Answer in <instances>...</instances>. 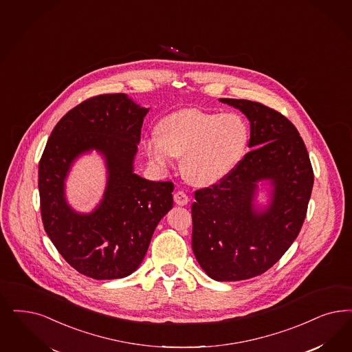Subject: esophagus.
I'll list each match as a JSON object with an SVG mask.
<instances>
[{
    "mask_svg": "<svg viewBox=\"0 0 352 352\" xmlns=\"http://www.w3.org/2000/svg\"><path fill=\"white\" fill-rule=\"evenodd\" d=\"M174 201H175L178 206H187L188 201H190V197H188V195L186 194V192H183V191H177V192L174 194Z\"/></svg>",
    "mask_w": 352,
    "mask_h": 352,
    "instance_id": "obj_1",
    "label": "esophagus"
}]
</instances>
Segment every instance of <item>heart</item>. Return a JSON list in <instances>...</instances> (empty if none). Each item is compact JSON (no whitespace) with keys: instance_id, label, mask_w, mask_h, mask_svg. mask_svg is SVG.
<instances>
[{"instance_id":"obj_1","label":"heart","mask_w":352,"mask_h":352,"mask_svg":"<svg viewBox=\"0 0 352 352\" xmlns=\"http://www.w3.org/2000/svg\"><path fill=\"white\" fill-rule=\"evenodd\" d=\"M250 140L247 122L236 113L186 109L171 113L158 124V136L146 139V155L160 168L181 160L184 178L210 186L225 178L242 160Z\"/></svg>"}]
</instances>
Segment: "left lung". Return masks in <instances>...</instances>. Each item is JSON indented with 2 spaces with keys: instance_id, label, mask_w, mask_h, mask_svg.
<instances>
[{
  "instance_id": "left-lung-1",
  "label": "left lung",
  "mask_w": 352,
  "mask_h": 352,
  "mask_svg": "<svg viewBox=\"0 0 352 352\" xmlns=\"http://www.w3.org/2000/svg\"><path fill=\"white\" fill-rule=\"evenodd\" d=\"M245 114L254 148L219 183L195 191L192 250L216 280L265 273L296 239L314 187V169L296 127L277 110L250 100L221 98ZM258 180H270L272 201L257 211Z\"/></svg>"
}]
</instances>
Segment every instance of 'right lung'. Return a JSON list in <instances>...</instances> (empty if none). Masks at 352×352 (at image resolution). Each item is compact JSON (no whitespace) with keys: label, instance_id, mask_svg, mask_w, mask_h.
<instances>
[{"label":"right lung","instance_id":"add662e5","mask_svg":"<svg viewBox=\"0 0 352 352\" xmlns=\"http://www.w3.org/2000/svg\"><path fill=\"white\" fill-rule=\"evenodd\" d=\"M148 109L124 94L91 97L56 124L38 162L44 229L62 257L94 279L123 278L142 264L158 222L173 208L171 182H152L133 173V157ZM96 148L106 158L104 197L88 215L64 199L73 160Z\"/></svg>","mask_w":352,"mask_h":352}]
</instances>
